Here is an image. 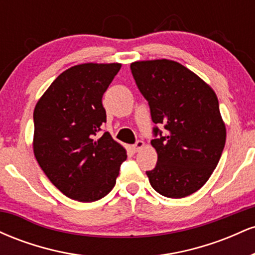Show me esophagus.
<instances>
[{
  "instance_id": "esophagus-1",
  "label": "esophagus",
  "mask_w": 255,
  "mask_h": 255,
  "mask_svg": "<svg viewBox=\"0 0 255 255\" xmlns=\"http://www.w3.org/2000/svg\"><path fill=\"white\" fill-rule=\"evenodd\" d=\"M144 146H145L144 141H141V140H137L135 144L131 146V150H133L134 152H139L142 147H144Z\"/></svg>"
}]
</instances>
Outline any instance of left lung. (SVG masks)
<instances>
[{"instance_id":"1","label":"left lung","mask_w":255,"mask_h":255,"mask_svg":"<svg viewBox=\"0 0 255 255\" xmlns=\"http://www.w3.org/2000/svg\"><path fill=\"white\" fill-rule=\"evenodd\" d=\"M137 89L148 102L151 141L157 165L146 171L152 188L166 198L188 197L207 182L221 159L227 130L215 91L203 79L171 60L130 64Z\"/></svg>"}]
</instances>
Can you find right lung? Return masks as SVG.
Returning <instances> with one entry per match:
<instances>
[{
  "instance_id": "obj_1",
  "label": "right lung",
  "mask_w": 255,
  "mask_h": 255,
  "mask_svg": "<svg viewBox=\"0 0 255 255\" xmlns=\"http://www.w3.org/2000/svg\"><path fill=\"white\" fill-rule=\"evenodd\" d=\"M121 63H83L52 81L33 111V153L44 174L66 197L91 203L114 188L125 147L109 131L104 92Z\"/></svg>"
}]
</instances>
